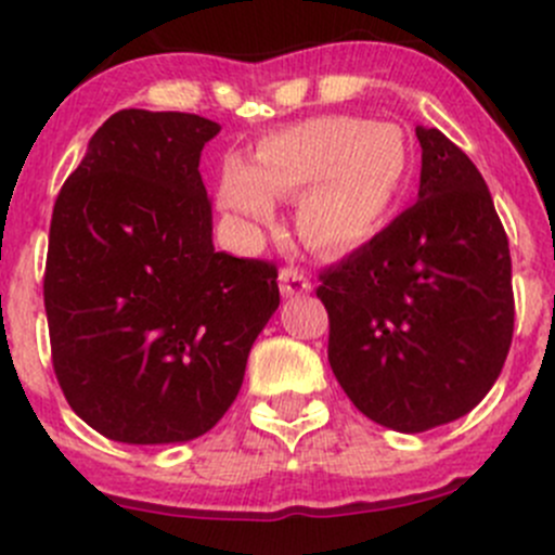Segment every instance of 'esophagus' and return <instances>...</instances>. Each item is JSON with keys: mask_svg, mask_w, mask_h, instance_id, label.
Returning <instances> with one entry per match:
<instances>
[{"mask_svg": "<svg viewBox=\"0 0 555 555\" xmlns=\"http://www.w3.org/2000/svg\"><path fill=\"white\" fill-rule=\"evenodd\" d=\"M279 287H282V295H287V298L311 293L309 276L304 271H298V268H282V273H279Z\"/></svg>", "mask_w": 555, "mask_h": 555, "instance_id": "1", "label": "esophagus"}]
</instances>
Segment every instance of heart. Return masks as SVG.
I'll return each instance as SVG.
<instances>
[{"instance_id": "b5f03b06", "label": "heart", "mask_w": 555, "mask_h": 555, "mask_svg": "<svg viewBox=\"0 0 555 555\" xmlns=\"http://www.w3.org/2000/svg\"><path fill=\"white\" fill-rule=\"evenodd\" d=\"M413 155L397 122L319 115L260 139L255 160L222 166L217 201L246 225H268L273 198H298V231L322 255L362 249L391 222Z\"/></svg>"}]
</instances>
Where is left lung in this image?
Instances as JSON below:
<instances>
[{"label": "left lung", "instance_id": "left-lung-1", "mask_svg": "<svg viewBox=\"0 0 555 555\" xmlns=\"http://www.w3.org/2000/svg\"><path fill=\"white\" fill-rule=\"evenodd\" d=\"M416 137L418 201L319 273L317 289L338 384L367 418L411 435L489 395L516 319L511 249L483 177L438 128Z\"/></svg>", "mask_w": 555, "mask_h": 555}]
</instances>
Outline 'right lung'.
Masks as SVG:
<instances>
[{
	"instance_id": "add662e5",
	"label": "right lung",
	"mask_w": 555,
	"mask_h": 555,
	"mask_svg": "<svg viewBox=\"0 0 555 555\" xmlns=\"http://www.w3.org/2000/svg\"><path fill=\"white\" fill-rule=\"evenodd\" d=\"M217 133L188 112H115L55 198L44 266L53 371L72 411L117 443L209 433L279 309L273 262L211 244L198 164Z\"/></svg>"
}]
</instances>
